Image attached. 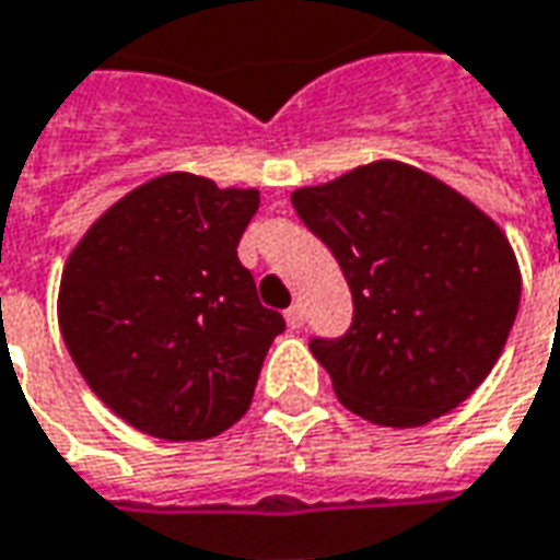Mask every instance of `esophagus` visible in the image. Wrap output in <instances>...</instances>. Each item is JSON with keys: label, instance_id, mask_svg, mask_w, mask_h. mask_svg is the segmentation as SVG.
Listing matches in <instances>:
<instances>
[{"label": "esophagus", "instance_id": "obj_1", "mask_svg": "<svg viewBox=\"0 0 560 560\" xmlns=\"http://www.w3.org/2000/svg\"><path fill=\"white\" fill-rule=\"evenodd\" d=\"M284 320H288V327H291V330H300V327L306 324V312H303L300 303H293V306L284 312Z\"/></svg>", "mask_w": 560, "mask_h": 560}]
</instances>
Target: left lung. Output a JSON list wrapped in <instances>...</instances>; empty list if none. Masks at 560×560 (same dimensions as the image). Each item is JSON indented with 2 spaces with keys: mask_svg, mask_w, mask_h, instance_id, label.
<instances>
[{
  "mask_svg": "<svg viewBox=\"0 0 560 560\" xmlns=\"http://www.w3.org/2000/svg\"><path fill=\"white\" fill-rule=\"evenodd\" d=\"M291 202L346 272L354 320L312 339L339 402L382 428L452 412L494 370L522 300L506 233L430 172L375 160Z\"/></svg>",
  "mask_w": 560,
  "mask_h": 560,
  "instance_id": "1",
  "label": "left lung"
}]
</instances>
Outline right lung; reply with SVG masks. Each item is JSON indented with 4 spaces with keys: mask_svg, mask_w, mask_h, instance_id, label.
I'll return each mask as SVG.
<instances>
[{
    "mask_svg": "<svg viewBox=\"0 0 560 560\" xmlns=\"http://www.w3.org/2000/svg\"><path fill=\"white\" fill-rule=\"evenodd\" d=\"M254 187L166 172L105 209L62 267L57 318L78 373L130 428L209 440L252 406L284 318L240 264Z\"/></svg>",
    "mask_w": 560,
    "mask_h": 560,
    "instance_id": "right-lung-1",
    "label": "right lung"
}]
</instances>
